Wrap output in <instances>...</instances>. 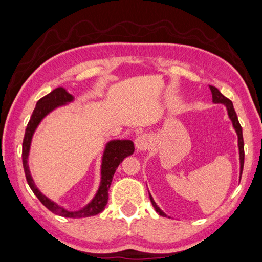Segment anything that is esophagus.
Instances as JSON below:
<instances>
[{"label": "esophagus", "instance_id": "34e87169", "mask_svg": "<svg viewBox=\"0 0 262 262\" xmlns=\"http://www.w3.org/2000/svg\"><path fill=\"white\" fill-rule=\"evenodd\" d=\"M135 144H136V148L137 151H145L146 148L148 147V140H146V137L144 135L142 136H138L135 141Z\"/></svg>", "mask_w": 262, "mask_h": 262}]
</instances>
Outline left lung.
<instances>
[{"label": "left lung", "mask_w": 262, "mask_h": 262, "mask_svg": "<svg viewBox=\"0 0 262 262\" xmlns=\"http://www.w3.org/2000/svg\"><path fill=\"white\" fill-rule=\"evenodd\" d=\"M210 90H211V93H212V101L213 103H223L226 105L227 107V111H228V116L230 118V120L233 121V126L235 128V130L237 133V136H238V148H239V162H241V176H242V172H243V166H244V142H243V133H242V127H241L238 119H237V115L236 112H235V109L233 106V102L230 101L229 99H227L226 96H224L222 93H220L219 90L217 87L214 86H210ZM150 200H151V203L153 208L156 209V211L160 214V216L163 217H167V214L162 211V210L159 208L156 202L153 201L152 196L150 195Z\"/></svg>", "instance_id": "obj_1"}]
</instances>
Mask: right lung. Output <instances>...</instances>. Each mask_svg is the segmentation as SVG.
Here are the masks:
<instances>
[{"mask_svg":"<svg viewBox=\"0 0 262 262\" xmlns=\"http://www.w3.org/2000/svg\"><path fill=\"white\" fill-rule=\"evenodd\" d=\"M73 95H70L64 89H62V87H58V89L53 90L51 93L38 100L25 132V137L23 142V165L26 179H27L29 187L32 188V191L34 192L35 195L38 198L39 201L43 203L44 207L48 208L51 212L66 218H83L95 216V214L103 211L107 203V199H109V188L117 167L119 166V163L124 160L126 157L133 155L135 148L134 143L132 141H111L107 143L103 155V160H102V178L99 191H97L94 199L92 200V202L90 204H87L84 209L79 210V211H67V210L61 208L56 203L51 201L50 199L43 195V194L38 191L37 187L35 186V183L32 176H30L27 165L30 142H32L34 132L36 129V127L38 126L40 120H42L49 112L55 109L56 106L62 105L67 103V102L73 101Z\"/></svg>","mask_w":262,"mask_h":262,"instance_id":"obj_1","label":"right lung"}]
</instances>
